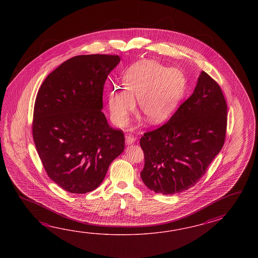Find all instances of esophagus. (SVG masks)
Returning <instances> with one entry per match:
<instances>
[{"instance_id":"esophagus-1","label":"esophagus","mask_w":258,"mask_h":258,"mask_svg":"<svg viewBox=\"0 0 258 258\" xmlns=\"http://www.w3.org/2000/svg\"><path fill=\"white\" fill-rule=\"evenodd\" d=\"M135 141H136V138L131 135H127L125 137V144L126 145H131L133 143H135Z\"/></svg>"}]
</instances>
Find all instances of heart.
Listing matches in <instances>:
<instances>
[{"label":"heart","instance_id":"1","mask_svg":"<svg viewBox=\"0 0 258 258\" xmlns=\"http://www.w3.org/2000/svg\"><path fill=\"white\" fill-rule=\"evenodd\" d=\"M185 87V77L178 69L143 60L127 70L124 88H113L109 94L110 114L118 125H125L137 99L145 118L151 123H160L174 111Z\"/></svg>","mask_w":258,"mask_h":258}]
</instances>
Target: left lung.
Masks as SVG:
<instances>
[{
    "label": "left lung",
    "instance_id": "1",
    "mask_svg": "<svg viewBox=\"0 0 258 258\" xmlns=\"http://www.w3.org/2000/svg\"><path fill=\"white\" fill-rule=\"evenodd\" d=\"M227 104L219 85L202 71L194 93L164 125L140 139L146 186L174 195L194 186L224 144Z\"/></svg>",
    "mask_w": 258,
    "mask_h": 258
}]
</instances>
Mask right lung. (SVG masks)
<instances>
[{
    "label": "right lung",
    "mask_w": 258,
    "mask_h": 258,
    "mask_svg": "<svg viewBox=\"0 0 258 258\" xmlns=\"http://www.w3.org/2000/svg\"><path fill=\"white\" fill-rule=\"evenodd\" d=\"M118 55H78L44 80L34 107V142L44 169L72 194L95 190L123 151L124 136L102 112L106 79Z\"/></svg>",
    "instance_id": "1"
}]
</instances>
